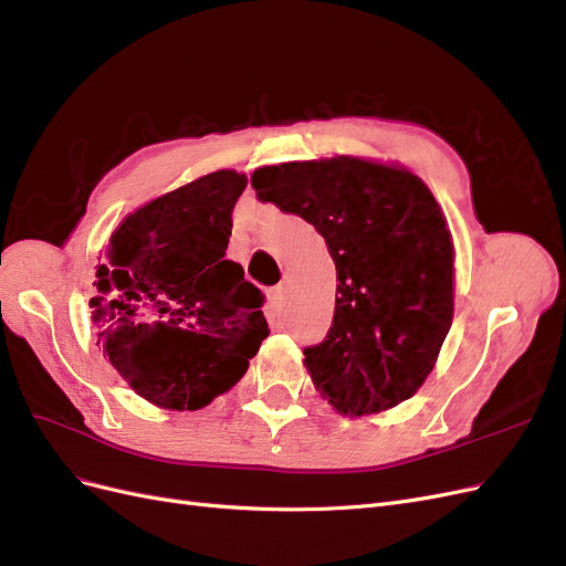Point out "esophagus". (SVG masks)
Wrapping results in <instances>:
<instances>
[{
  "label": "esophagus",
  "instance_id": "1",
  "mask_svg": "<svg viewBox=\"0 0 566 566\" xmlns=\"http://www.w3.org/2000/svg\"><path fill=\"white\" fill-rule=\"evenodd\" d=\"M283 300H285V287L283 285H276V287H271V293H269V302H271V306H279L283 304Z\"/></svg>",
  "mask_w": 566,
  "mask_h": 566
}]
</instances>
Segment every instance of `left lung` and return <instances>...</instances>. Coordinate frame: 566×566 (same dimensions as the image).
<instances>
[{
	"label": "left lung",
	"mask_w": 566,
	"mask_h": 566,
	"mask_svg": "<svg viewBox=\"0 0 566 566\" xmlns=\"http://www.w3.org/2000/svg\"><path fill=\"white\" fill-rule=\"evenodd\" d=\"M262 202L325 238L337 269L333 325L304 366L333 408H391L432 373L453 321V245L434 196L406 169L361 158L260 167Z\"/></svg>",
	"instance_id": "8db88e82"
}]
</instances>
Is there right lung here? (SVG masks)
<instances>
[{"instance_id": "add662e5", "label": "right lung", "mask_w": 566, "mask_h": 566, "mask_svg": "<svg viewBox=\"0 0 566 566\" xmlns=\"http://www.w3.org/2000/svg\"><path fill=\"white\" fill-rule=\"evenodd\" d=\"M248 179L219 169L129 214L98 264L92 321L139 397L196 410L231 389L269 335L264 293L227 260Z\"/></svg>"}]
</instances>
